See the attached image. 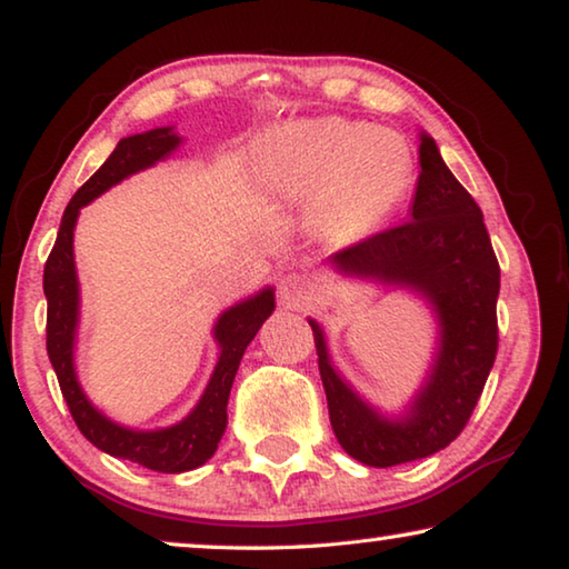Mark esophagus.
<instances>
[{
	"instance_id": "obj_1",
	"label": "esophagus",
	"mask_w": 569,
	"mask_h": 569,
	"mask_svg": "<svg viewBox=\"0 0 569 569\" xmlns=\"http://www.w3.org/2000/svg\"><path fill=\"white\" fill-rule=\"evenodd\" d=\"M278 298H281V303L286 308H301L308 301V291H306L303 278L296 276V273L283 276L281 283H278Z\"/></svg>"
}]
</instances>
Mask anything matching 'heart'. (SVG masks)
<instances>
[{
	"instance_id": "1",
	"label": "heart",
	"mask_w": 569,
	"mask_h": 569,
	"mask_svg": "<svg viewBox=\"0 0 569 569\" xmlns=\"http://www.w3.org/2000/svg\"><path fill=\"white\" fill-rule=\"evenodd\" d=\"M261 176L278 198L313 200V220L323 236L351 243L371 236L403 203L413 158L397 132L369 122L296 120L266 138Z\"/></svg>"
}]
</instances>
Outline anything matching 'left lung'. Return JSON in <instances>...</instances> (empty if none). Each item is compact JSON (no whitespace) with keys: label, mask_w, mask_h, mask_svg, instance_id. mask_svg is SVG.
I'll list each match as a JSON object with an SVG mask.
<instances>
[{"label":"left lung","mask_w":569,"mask_h":569,"mask_svg":"<svg viewBox=\"0 0 569 569\" xmlns=\"http://www.w3.org/2000/svg\"><path fill=\"white\" fill-rule=\"evenodd\" d=\"M411 220L333 253L341 273L411 288L431 303L439 351L407 417L387 419L333 371L321 326L313 329L333 435L369 467L423 459L451 445L475 411L497 356L499 263L485 218L465 186L421 132Z\"/></svg>","instance_id":"left-lung-1"}]
</instances>
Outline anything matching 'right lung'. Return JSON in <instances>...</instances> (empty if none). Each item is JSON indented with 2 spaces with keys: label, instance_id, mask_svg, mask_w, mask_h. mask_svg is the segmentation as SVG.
I'll return each instance as SVG.
<instances>
[{
  "label": "right lung",
  "instance_id": "obj_1",
  "mask_svg": "<svg viewBox=\"0 0 569 569\" xmlns=\"http://www.w3.org/2000/svg\"><path fill=\"white\" fill-rule=\"evenodd\" d=\"M180 146V138L172 128H156L142 134L122 138L102 168L74 192L64 208L60 233L52 246V253L44 263V296H47V356L60 381L62 397L67 401L77 429L94 447L108 451L110 457L128 459L134 465L162 471V475H180L190 471L216 455L218 441L228 423V397L233 387L238 363L243 359L246 346L261 329L263 321L276 308L273 288L240 301L220 316L216 323V341L220 356L208 389L200 397L198 407L176 427L158 431H134L110 421L104 413L92 407L84 397L74 373V333L77 313H80V288H77L72 238L80 208L102 196L104 190L118 186L132 172L156 166Z\"/></svg>",
  "mask_w": 569,
  "mask_h": 569
}]
</instances>
